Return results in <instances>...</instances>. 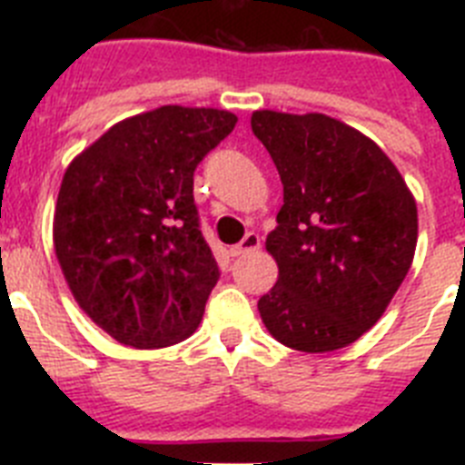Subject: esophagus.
<instances>
[{"label": "esophagus", "instance_id": "1", "mask_svg": "<svg viewBox=\"0 0 465 465\" xmlns=\"http://www.w3.org/2000/svg\"><path fill=\"white\" fill-rule=\"evenodd\" d=\"M256 249H261V237H258L256 232H249L240 244H235L230 249V253H232V256H244V253H252L256 252Z\"/></svg>", "mask_w": 465, "mask_h": 465}]
</instances>
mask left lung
<instances>
[{
  "label": "left lung",
  "mask_w": 465,
  "mask_h": 465,
  "mask_svg": "<svg viewBox=\"0 0 465 465\" xmlns=\"http://www.w3.org/2000/svg\"><path fill=\"white\" fill-rule=\"evenodd\" d=\"M283 183L265 249L279 277L258 300L277 342L326 354L371 331L417 249V203L389 155L326 114L253 111Z\"/></svg>",
  "instance_id": "obj_1"
}]
</instances>
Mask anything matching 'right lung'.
<instances>
[{
    "mask_svg": "<svg viewBox=\"0 0 465 465\" xmlns=\"http://www.w3.org/2000/svg\"><path fill=\"white\" fill-rule=\"evenodd\" d=\"M237 116L158 106L116 123L69 163L53 246L81 310L111 338L160 349L191 338L219 282L193 172Z\"/></svg>",
    "mask_w": 465,
    "mask_h": 465,
    "instance_id": "right-lung-1",
    "label": "right lung"
}]
</instances>
